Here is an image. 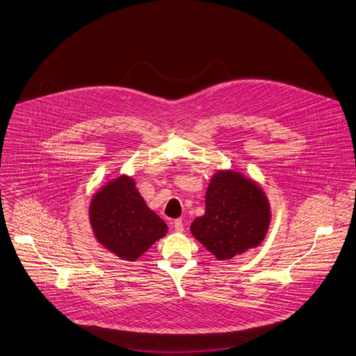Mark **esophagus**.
<instances>
[{
  "mask_svg": "<svg viewBox=\"0 0 356 356\" xmlns=\"http://www.w3.org/2000/svg\"><path fill=\"white\" fill-rule=\"evenodd\" d=\"M173 227H175L176 233H183V232H184L183 220H181V218H177V220H175V222H173Z\"/></svg>",
  "mask_w": 356,
  "mask_h": 356,
  "instance_id": "34e87169",
  "label": "esophagus"
}]
</instances>
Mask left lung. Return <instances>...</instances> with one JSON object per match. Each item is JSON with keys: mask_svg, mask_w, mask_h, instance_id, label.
I'll return each mask as SVG.
<instances>
[{"mask_svg": "<svg viewBox=\"0 0 356 356\" xmlns=\"http://www.w3.org/2000/svg\"><path fill=\"white\" fill-rule=\"evenodd\" d=\"M271 206L264 188L237 170H217L207 186L206 211L190 233L218 261L232 260L266 238Z\"/></svg>", "mask_w": 356, "mask_h": 356, "instance_id": "obj_1", "label": "left lung"}]
</instances>
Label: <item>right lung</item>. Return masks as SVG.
Masks as SVG:
<instances>
[{"mask_svg":"<svg viewBox=\"0 0 356 356\" xmlns=\"http://www.w3.org/2000/svg\"><path fill=\"white\" fill-rule=\"evenodd\" d=\"M88 216L96 241L123 261H136L168 233V224L147 207L135 179L127 175L93 193Z\"/></svg>","mask_w":356,"mask_h":356,"instance_id":"1","label":"right lung"}]
</instances>
